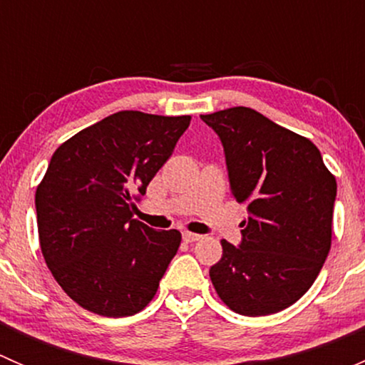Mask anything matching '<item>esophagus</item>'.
I'll return each mask as SVG.
<instances>
[{
	"label": "esophagus",
	"mask_w": 365,
	"mask_h": 365,
	"mask_svg": "<svg viewBox=\"0 0 365 365\" xmlns=\"http://www.w3.org/2000/svg\"><path fill=\"white\" fill-rule=\"evenodd\" d=\"M183 240L187 242V244H192V242H197L201 238V235H196V233H190V231H183Z\"/></svg>",
	"instance_id": "1"
}]
</instances>
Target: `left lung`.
Segmentation results:
<instances>
[{"mask_svg":"<svg viewBox=\"0 0 365 365\" xmlns=\"http://www.w3.org/2000/svg\"><path fill=\"white\" fill-rule=\"evenodd\" d=\"M201 120L222 141L231 196L249 210L240 247L220 242L222 257L210 268L213 288L238 314L284 311L305 295L329 256L336 176L307 138L251 108Z\"/></svg>","mask_w":365,"mask_h":365,"instance_id":"8db88e82","label":"left lung"}]
</instances>
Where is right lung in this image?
<instances>
[{"instance_id":"add662e5","label":"right lung","mask_w":365,"mask_h":365,"mask_svg":"<svg viewBox=\"0 0 365 365\" xmlns=\"http://www.w3.org/2000/svg\"><path fill=\"white\" fill-rule=\"evenodd\" d=\"M189 125L190 116L120 111L54 152L35 194L40 249L86 311L123 318L155 297L182 233L152 230L134 208Z\"/></svg>"}]
</instances>
